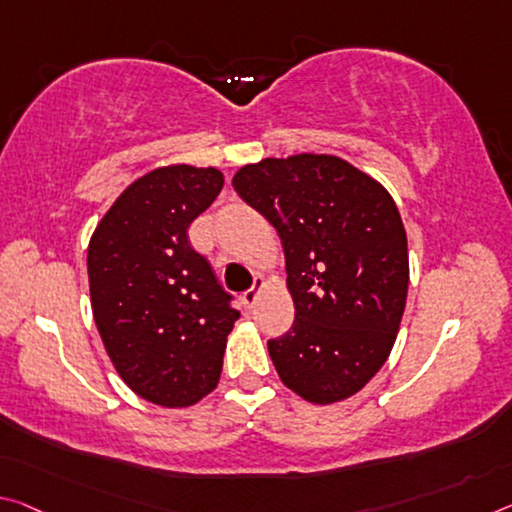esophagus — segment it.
<instances>
[{
    "mask_svg": "<svg viewBox=\"0 0 512 512\" xmlns=\"http://www.w3.org/2000/svg\"><path fill=\"white\" fill-rule=\"evenodd\" d=\"M264 289V278L262 275H255V282H253V287H250L248 291H243L241 294V300H243V305L246 307H253L255 303H257V296H259V291Z\"/></svg>",
    "mask_w": 512,
    "mask_h": 512,
    "instance_id": "esophagus-1",
    "label": "esophagus"
}]
</instances>
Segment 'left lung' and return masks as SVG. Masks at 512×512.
I'll return each mask as SVG.
<instances>
[{
    "mask_svg": "<svg viewBox=\"0 0 512 512\" xmlns=\"http://www.w3.org/2000/svg\"><path fill=\"white\" fill-rule=\"evenodd\" d=\"M239 196L280 234L296 316L269 339L282 383L335 403L369 383L392 351L408 296V239L373 177L330 154L243 166Z\"/></svg>",
    "mask_w": 512,
    "mask_h": 512,
    "instance_id": "left-lung-1",
    "label": "left lung"
}]
</instances>
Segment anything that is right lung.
<instances>
[{
  "mask_svg": "<svg viewBox=\"0 0 512 512\" xmlns=\"http://www.w3.org/2000/svg\"><path fill=\"white\" fill-rule=\"evenodd\" d=\"M221 189L216 168L152 170L120 193L88 246L95 326L113 367L166 408L212 392L239 319L232 294L189 243V225Z\"/></svg>",
  "mask_w": 512,
  "mask_h": 512,
  "instance_id": "obj_1",
  "label": "right lung"
}]
</instances>
